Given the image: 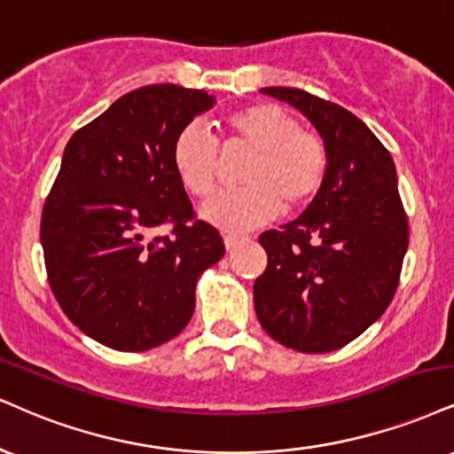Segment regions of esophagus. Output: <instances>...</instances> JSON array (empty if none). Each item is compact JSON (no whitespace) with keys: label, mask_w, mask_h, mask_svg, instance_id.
<instances>
[{"label":"esophagus","mask_w":454,"mask_h":454,"mask_svg":"<svg viewBox=\"0 0 454 454\" xmlns=\"http://www.w3.org/2000/svg\"><path fill=\"white\" fill-rule=\"evenodd\" d=\"M239 241H243V237H239V234H223V245H226V249H234Z\"/></svg>","instance_id":"34e87169"}]
</instances>
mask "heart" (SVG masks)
<instances>
[{
	"label": "heart",
	"mask_w": 454,
	"mask_h": 454,
	"mask_svg": "<svg viewBox=\"0 0 454 454\" xmlns=\"http://www.w3.org/2000/svg\"><path fill=\"white\" fill-rule=\"evenodd\" d=\"M226 145L254 150L241 173L243 188L207 200L205 222L226 232H241L286 211L307 207L319 194L330 168L325 141L275 103H254L223 118ZM171 162L182 185L196 199L213 192L217 182V144L203 129L188 124L177 133Z\"/></svg>",
	"instance_id": "1"
}]
</instances>
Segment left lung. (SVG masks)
Returning a JSON list of instances; mask_svg holds the SVG:
<instances>
[{
	"label": "left lung",
	"mask_w": 454,
	"mask_h": 454,
	"mask_svg": "<svg viewBox=\"0 0 454 454\" xmlns=\"http://www.w3.org/2000/svg\"><path fill=\"white\" fill-rule=\"evenodd\" d=\"M266 95L307 116L330 152L302 215L260 234L269 264L254 283L262 327L300 353L348 345L385 313L408 249V215L389 150L348 109L300 89Z\"/></svg>",
	"instance_id": "1"
}]
</instances>
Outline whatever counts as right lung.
Instances as JSON below:
<instances>
[{
    "instance_id": "1",
    "label": "right lung",
    "mask_w": 454,
    "mask_h": 454,
    "mask_svg": "<svg viewBox=\"0 0 454 454\" xmlns=\"http://www.w3.org/2000/svg\"><path fill=\"white\" fill-rule=\"evenodd\" d=\"M211 106L203 90L141 86L65 147L42 211L43 264L71 324L109 348L137 353L177 336L196 281L226 251L171 162L179 130ZM160 225L172 231L154 238Z\"/></svg>"
}]
</instances>
